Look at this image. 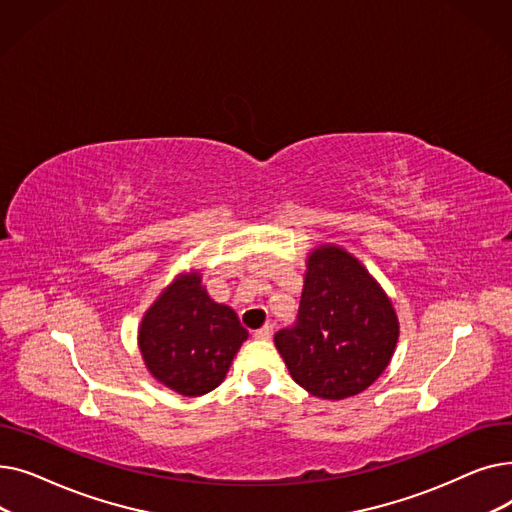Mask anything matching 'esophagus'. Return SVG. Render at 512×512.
<instances>
[{
	"mask_svg": "<svg viewBox=\"0 0 512 512\" xmlns=\"http://www.w3.org/2000/svg\"><path fill=\"white\" fill-rule=\"evenodd\" d=\"M272 334H274V328H272L270 324H265L263 328L255 330V334H253V336H255L257 340H270V338H272Z\"/></svg>",
	"mask_w": 512,
	"mask_h": 512,
	"instance_id": "1",
	"label": "esophagus"
}]
</instances>
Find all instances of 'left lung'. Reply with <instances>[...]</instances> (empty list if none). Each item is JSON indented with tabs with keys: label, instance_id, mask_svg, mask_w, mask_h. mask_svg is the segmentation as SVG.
I'll return each instance as SVG.
<instances>
[{
	"label": "left lung",
	"instance_id": "left-lung-1",
	"mask_svg": "<svg viewBox=\"0 0 512 512\" xmlns=\"http://www.w3.org/2000/svg\"><path fill=\"white\" fill-rule=\"evenodd\" d=\"M274 342L301 388L317 398L342 400L384 373L398 342V317L357 257L321 245L307 257L297 321Z\"/></svg>",
	"mask_w": 512,
	"mask_h": 512
}]
</instances>
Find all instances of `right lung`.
Here are the masks:
<instances>
[{
  "label": "right lung",
  "mask_w": 512,
  "mask_h": 512,
  "mask_svg": "<svg viewBox=\"0 0 512 512\" xmlns=\"http://www.w3.org/2000/svg\"><path fill=\"white\" fill-rule=\"evenodd\" d=\"M249 332L228 305L209 299L197 272L180 274L147 309L139 348L157 382L182 396L218 388Z\"/></svg>",
  "instance_id": "1"
}]
</instances>
